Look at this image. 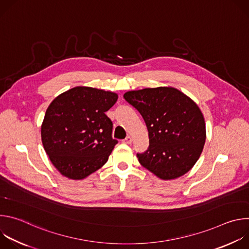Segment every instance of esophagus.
<instances>
[{"label":"esophagus","instance_id":"1","mask_svg":"<svg viewBox=\"0 0 249 249\" xmlns=\"http://www.w3.org/2000/svg\"><path fill=\"white\" fill-rule=\"evenodd\" d=\"M123 143L124 144H131L132 143V138L130 136L126 137L124 140H123Z\"/></svg>","mask_w":249,"mask_h":249}]
</instances>
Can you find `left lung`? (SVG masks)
Wrapping results in <instances>:
<instances>
[{
    "instance_id": "1",
    "label": "left lung",
    "mask_w": 249,
    "mask_h": 249,
    "mask_svg": "<svg viewBox=\"0 0 249 249\" xmlns=\"http://www.w3.org/2000/svg\"><path fill=\"white\" fill-rule=\"evenodd\" d=\"M124 98L143 116L150 147L137 154L139 162L162 180L178 178L199 160L206 124L194 100L172 87L130 90Z\"/></svg>"
}]
</instances>
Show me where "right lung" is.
I'll return each instance as SVG.
<instances>
[{
	"mask_svg": "<svg viewBox=\"0 0 249 249\" xmlns=\"http://www.w3.org/2000/svg\"><path fill=\"white\" fill-rule=\"evenodd\" d=\"M118 94L75 87L49 104L41 125L43 148L53 165L70 179L81 180L108 160L117 144L105 112Z\"/></svg>",
	"mask_w": 249,
	"mask_h": 249,
	"instance_id": "add662e5",
	"label": "right lung"
}]
</instances>
